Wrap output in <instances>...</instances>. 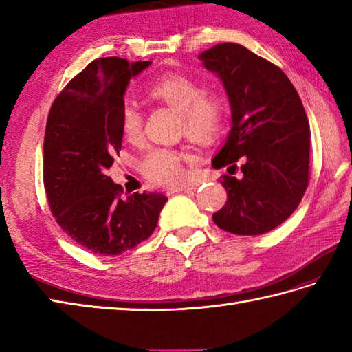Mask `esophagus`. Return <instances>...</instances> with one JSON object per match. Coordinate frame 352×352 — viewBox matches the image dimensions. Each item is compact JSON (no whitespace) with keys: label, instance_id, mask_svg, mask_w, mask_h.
Instances as JSON below:
<instances>
[{"label":"esophagus","instance_id":"34e87169","mask_svg":"<svg viewBox=\"0 0 352 352\" xmlns=\"http://www.w3.org/2000/svg\"><path fill=\"white\" fill-rule=\"evenodd\" d=\"M195 188L193 186H174V188H166L164 192H166V195H172V193H177V192H188V190H193Z\"/></svg>","mask_w":352,"mask_h":352}]
</instances>
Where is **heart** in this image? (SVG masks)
<instances>
[{
  "label": "heart",
  "mask_w": 352,
  "mask_h": 352,
  "mask_svg": "<svg viewBox=\"0 0 352 352\" xmlns=\"http://www.w3.org/2000/svg\"><path fill=\"white\" fill-rule=\"evenodd\" d=\"M146 98L174 109L180 115V133L198 144H210L223 129L227 101L216 91H203L197 80L184 74H164L145 91ZM121 130L129 140H139L144 133V113L134 102H125L121 110ZM190 160L186 149L151 148L142 155L140 172L148 182L162 186L184 180V163Z\"/></svg>",
  "instance_id": "b5f03b06"
}]
</instances>
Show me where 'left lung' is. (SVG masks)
Returning <instances> with one entry per match:
<instances>
[{"label":"left lung","instance_id":"8db88e82","mask_svg":"<svg viewBox=\"0 0 352 352\" xmlns=\"http://www.w3.org/2000/svg\"><path fill=\"white\" fill-rule=\"evenodd\" d=\"M221 77L233 126L212 164L222 175L227 203L216 226L239 236L276 228L296 210L309 186L310 125L286 74L239 43H219L199 56ZM242 161V179L230 175Z\"/></svg>","mask_w":352,"mask_h":352}]
</instances>
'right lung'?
Returning a JSON list of instances; mask_svg holds the SVG:
<instances>
[{"mask_svg": "<svg viewBox=\"0 0 352 352\" xmlns=\"http://www.w3.org/2000/svg\"><path fill=\"white\" fill-rule=\"evenodd\" d=\"M151 62L95 58L57 95L43 140V186L52 216L74 242L118 256L153 234L168 198L133 193L107 169L122 146L121 110L131 77Z\"/></svg>", "mask_w": 352, "mask_h": 352, "instance_id": "1", "label": "right lung"}]
</instances>
